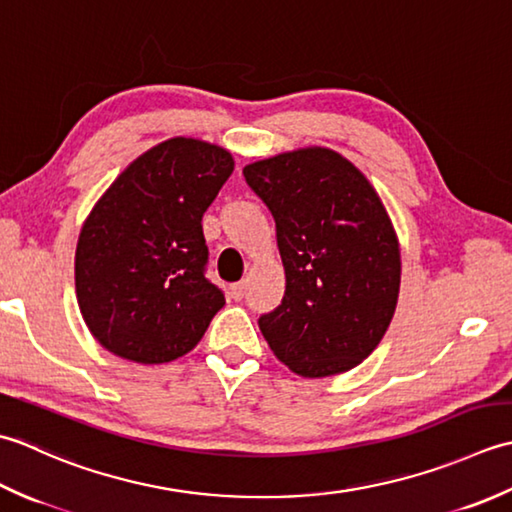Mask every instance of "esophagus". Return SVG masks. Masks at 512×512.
Segmentation results:
<instances>
[{
    "label": "esophagus",
    "mask_w": 512,
    "mask_h": 512,
    "mask_svg": "<svg viewBox=\"0 0 512 512\" xmlns=\"http://www.w3.org/2000/svg\"><path fill=\"white\" fill-rule=\"evenodd\" d=\"M245 291H247V283L245 280H238L232 287H229V294H232L234 300H243L245 298Z\"/></svg>",
    "instance_id": "1"
}]
</instances>
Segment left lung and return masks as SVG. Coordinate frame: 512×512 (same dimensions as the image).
<instances>
[{
  "label": "left lung",
  "mask_w": 512,
  "mask_h": 512,
  "mask_svg": "<svg viewBox=\"0 0 512 512\" xmlns=\"http://www.w3.org/2000/svg\"><path fill=\"white\" fill-rule=\"evenodd\" d=\"M247 185L276 221L285 296L258 318L280 362L327 378L369 358L400 294V247L364 174L327 148L247 165Z\"/></svg>",
  "instance_id": "8db88e82"
}]
</instances>
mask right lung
I'll list each match as a JSON object with an SVG mask.
<instances>
[{
    "label": "right lung",
    "mask_w": 512,
    "mask_h": 512,
    "mask_svg": "<svg viewBox=\"0 0 512 512\" xmlns=\"http://www.w3.org/2000/svg\"><path fill=\"white\" fill-rule=\"evenodd\" d=\"M234 172L227 150L176 137L141 154L81 227V316L114 356L163 364L192 351L225 294L207 271L203 214Z\"/></svg>",
    "instance_id": "right-lung-1"
}]
</instances>
